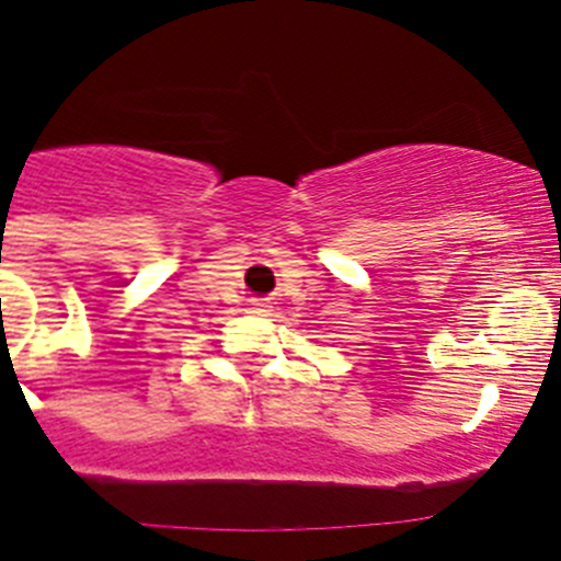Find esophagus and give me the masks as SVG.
Returning <instances> with one entry per match:
<instances>
[{"label": "esophagus", "instance_id": "obj_1", "mask_svg": "<svg viewBox=\"0 0 561 561\" xmlns=\"http://www.w3.org/2000/svg\"><path fill=\"white\" fill-rule=\"evenodd\" d=\"M249 309H252V312H265V309H268V301H265V298H249Z\"/></svg>", "mask_w": 561, "mask_h": 561}]
</instances>
